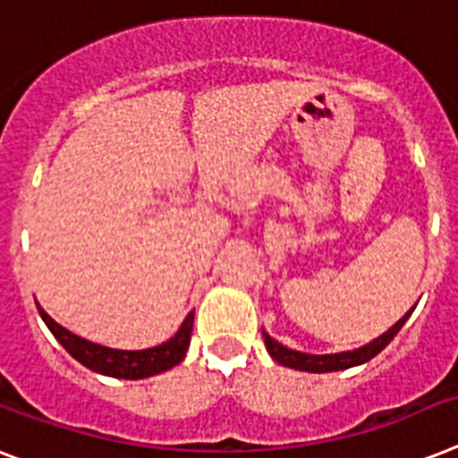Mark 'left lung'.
I'll return each instance as SVG.
<instances>
[{
  "mask_svg": "<svg viewBox=\"0 0 458 458\" xmlns=\"http://www.w3.org/2000/svg\"><path fill=\"white\" fill-rule=\"evenodd\" d=\"M411 315V310L404 318H400L395 325L390 327L388 332H384L381 336H377L374 341H369L367 345H360L355 351H344V352H329V355H310V352L292 351L287 345H282L280 341H275L270 334L263 329V344H266L267 352L275 362H280L282 367H289V369L299 371H310V374H325V371H341L351 369V367H358V364L369 362L374 355L384 351L386 345L395 338V334L403 329V325L407 322V318Z\"/></svg>",
  "mask_w": 458,
  "mask_h": 458,
  "instance_id": "1",
  "label": "left lung"
}]
</instances>
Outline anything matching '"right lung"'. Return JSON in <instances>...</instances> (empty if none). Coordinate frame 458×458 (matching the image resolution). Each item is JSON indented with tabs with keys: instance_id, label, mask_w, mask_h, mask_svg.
I'll return each instance as SVG.
<instances>
[{
	"instance_id": "add662e5",
	"label": "right lung",
	"mask_w": 458,
	"mask_h": 458,
	"mask_svg": "<svg viewBox=\"0 0 458 458\" xmlns=\"http://www.w3.org/2000/svg\"><path fill=\"white\" fill-rule=\"evenodd\" d=\"M37 310L55 336V341L72 355L77 362H81L87 369L103 374V377L113 378H148L155 374L176 367L178 362H183L188 345H191L192 322H195V310L188 313L183 319V325L178 327V332L165 341V344L155 345V348H145V351H117V348H107V345L94 344L87 338L77 336V334L68 332L65 327H61L54 318H48L39 303Z\"/></svg>"
}]
</instances>
